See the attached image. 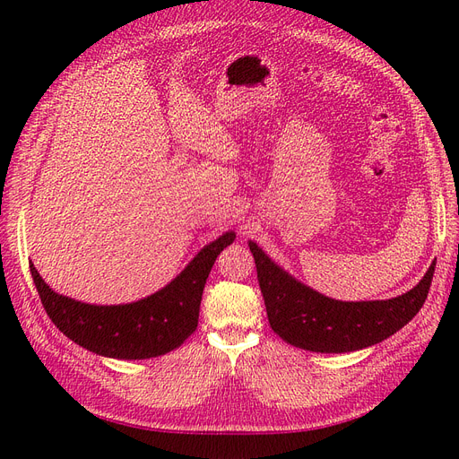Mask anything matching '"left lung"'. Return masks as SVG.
I'll return each mask as SVG.
<instances>
[{
    "label": "left lung",
    "mask_w": 459,
    "mask_h": 459,
    "mask_svg": "<svg viewBox=\"0 0 459 459\" xmlns=\"http://www.w3.org/2000/svg\"><path fill=\"white\" fill-rule=\"evenodd\" d=\"M272 329L289 344L310 352L342 354L388 339L418 314L437 262L408 293L386 300H335L304 285L248 241Z\"/></svg>",
    "instance_id": "1"
}]
</instances>
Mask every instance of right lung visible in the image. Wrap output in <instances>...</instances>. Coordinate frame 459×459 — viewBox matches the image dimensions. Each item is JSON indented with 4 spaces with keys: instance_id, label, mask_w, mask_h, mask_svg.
Masks as SVG:
<instances>
[{
    "instance_id": "obj_1",
    "label": "right lung",
    "mask_w": 459,
    "mask_h": 459,
    "mask_svg": "<svg viewBox=\"0 0 459 459\" xmlns=\"http://www.w3.org/2000/svg\"><path fill=\"white\" fill-rule=\"evenodd\" d=\"M235 239L221 233L204 245L174 280L142 300L128 304H86L55 293L30 262L41 304L61 333L86 351L117 359H145L178 349L199 324L206 277L216 256Z\"/></svg>"
}]
</instances>
